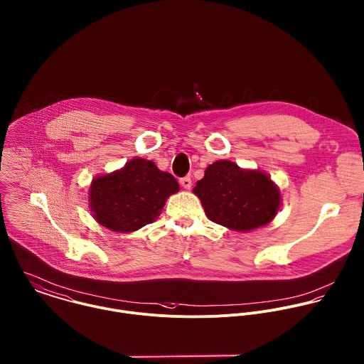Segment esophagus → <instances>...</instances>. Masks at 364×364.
<instances>
[{
	"instance_id": "esophagus-1",
	"label": "esophagus",
	"mask_w": 364,
	"mask_h": 364,
	"mask_svg": "<svg viewBox=\"0 0 364 364\" xmlns=\"http://www.w3.org/2000/svg\"><path fill=\"white\" fill-rule=\"evenodd\" d=\"M180 184H181L183 188L190 190L191 188V178L190 177H183V178H180Z\"/></svg>"
}]
</instances>
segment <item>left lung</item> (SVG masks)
<instances>
[{"label": "left lung", "mask_w": 364, "mask_h": 364, "mask_svg": "<svg viewBox=\"0 0 364 364\" xmlns=\"http://www.w3.org/2000/svg\"><path fill=\"white\" fill-rule=\"evenodd\" d=\"M193 193L208 218L236 232L270 223L282 207L280 188L267 173L242 168L230 160L210 164Z\"/></svg>", "instance_id": "left-lung-1"}]
</instances>
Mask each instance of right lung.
<instances>
[{"mask_svg":"<svg viewBox=\"0 0 364 364\" xmlns=\"http://www.w3.org/2000/svg\"><path fill=\"white\" fill-rule=\"evenodd\" d=\"M178 190L170 173L159 170L151 160L134 157L122 168L92 178L88 205L100 225L128 233L151 223Z\"/></svg>","mask_w":364,"mask_h":364,"instance_id":"add662e5","label":"right lung"}]
</instances>
